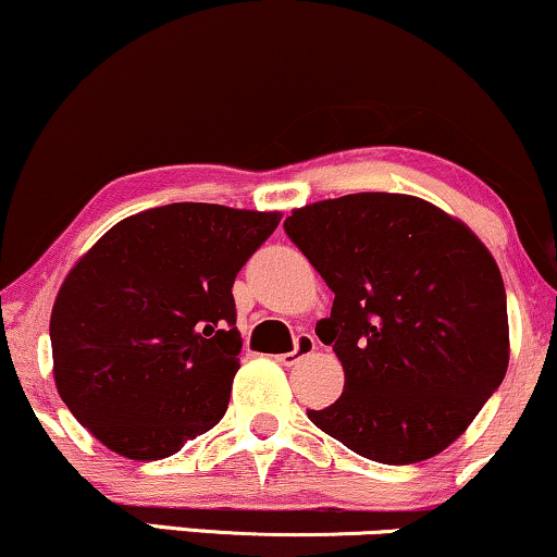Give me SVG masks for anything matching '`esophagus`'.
I'll use <instances>...</instances> for the list:
<instances>
[{"mask_svg": "<svg viewBox=\"0 0 557 557\" xmlns=\"http://www.w3.org/2000/svg\"><path fill=\"white\" fill-rule=\"evenodd\" d=\"M314 348H317L314 335H309V332H300V335H296V341H293V350H290V354L277 356V361L283 363V367H293V363L304 359V356L314 354Z\"/></svg>", "mask_w": 557, "mask_h": 557, "instance_id": "esophagus-1", "label": "esophagus"}]
</instances>
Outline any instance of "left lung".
I'll use <instances>...</instances> for the list:
<instances>
[{"label":"left lung","instance_id":"8db88e82","mask_svg":"<svg viewBox=\"0 0 557 557\" xmlns=\"http://www.w3.org/2000/svg\"><path fill=\"white\" fill-rule=\"evenodd\" d=\"M283 227L335 293L317 335L341 359L345 387L309 419L369 461L437 456L508 369L495 259L461 222L403 194L330 198Z\"/></svg>","mask_w":557,"mask_h":557}]
</instances>
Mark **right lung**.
<instances>
[{"label": "right lung", "mask_w": 557, "mask_h": 557, "mask_svg": "<svg viewBox=\"0 0 557 557\" xmlns=\"http://www.w3.org/2000/svg\"><path fill=\"white\" fill-rule=\"evenodd\" d=\"M277 212L168 203L117 222L57 293L54 382L120 456L159 461L225 417L240 367L233 283Z\"/></svg>", "instance_id": "add662e5"}]
</instances>
